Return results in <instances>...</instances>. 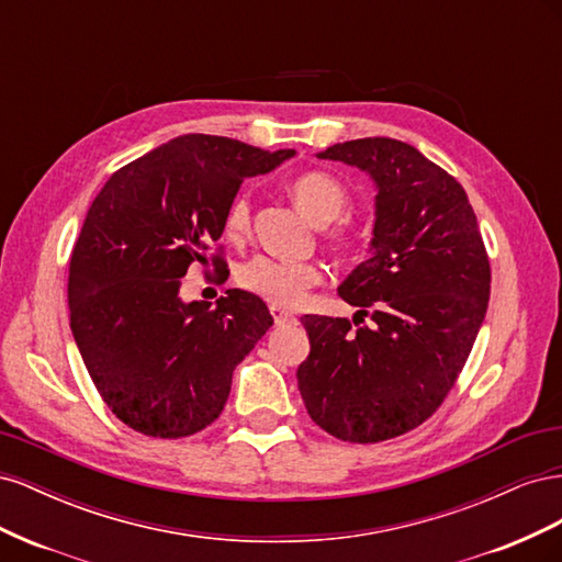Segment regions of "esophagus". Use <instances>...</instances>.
Segmentation results:
<instances>
[{
	"instance_id": "1",
	"label": "esophagus",
	"mask_w": 562,
	"mask_h": 562,
	"mask_svg": "<svg viewBox=\"0 0 562 562\" xmlns=\"http://www.w3.org/2000/svg\"><path fill=\"white\" fill-rule=\"evenodd\" d=\"M269 312H271V316H274L277 326H288V323H295V316L291 312H285L283 307H277V304H271Z\"/></svg>"
}]
</instances>
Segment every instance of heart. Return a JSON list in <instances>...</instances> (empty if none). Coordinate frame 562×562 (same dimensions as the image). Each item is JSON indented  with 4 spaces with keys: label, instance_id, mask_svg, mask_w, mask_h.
<instances>
[{
    "label": "heart",
    "instance_id": "1",
    "mask_svg": "<svg viewBox=\"0 0 562 562\" xmlns=\"http://www.w3.org/2000/svg\"><path fill=\"white\" fill-rule=\"evenodd\" d=\"M291 196L300 211L314 220L316 225H330L345 215L349 194L342 182L323 171L302 173L291 182ZM252 206L248 192H239L227 206L225 232L232 239L241 241L250 232ZM335 241L345 244V234H335ZM323 279V271L314 262H291L271 255H258L236 271V283L244 291L267 300L277 307H297L314 285Z\"/></svg>",
    "mask_w": 562,
    "mask_h": 562
}]
</instances>
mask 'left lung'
Returning a JSON list of instances; mask_svg holds the SVG:
<instances>
[{
  "mask_svg": "<svg viewBox=\"0 0 562 562\" xmlns=\"http://www.w3.org/2000/svg\"><path fill=\"white\" fill-rule=\"evenodd\" d=\"M361 168L378 187L370 258L339 297L375 326L302 316L312 351L297 368L310 417L349 443H380L429 419L462 372L490 300V260L464 187L394 138L316 155Z\"/></svg>",
  "mask_w": 562,
  "mask_h": 562,
  "instance_id": "left-lung-1",
  "label": "left lung"
}]
</instances>
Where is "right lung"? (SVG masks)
Wrapping results in <instances>:
<instances>
[{"label":"right lung","instance_id":"right-lung-1","mask_svg":"<svg viewBox=\"0 0 562 562\" xmlns=\"http://www.w3.org/2000/svg\"><path fill=\"white\" fill-rule=\"evenodd\" d=\"M293 155L190 133L119 168L93 199L70 260V328L98 394L131 429L182 438L223 413L234 368L274 318L239 288L215 307L182 302L180 283L209 260L244 178Z\"/></svg>","mask_w":562,"mask_h":562}]
</instances>
